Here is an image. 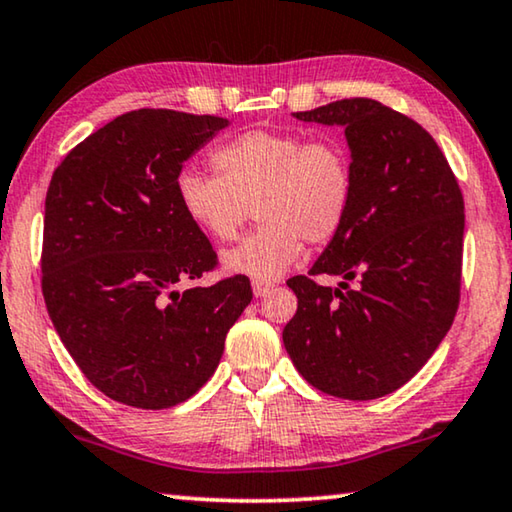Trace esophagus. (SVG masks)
<instances>
[{"mask_svg":"<svg viewBox=\"0 0 512 512\" xmlns=\"http://www.w3.org/2000/svg\"><path fill=\"white\" fill-rule=\"evenodd\" d=\"M251 288H254L256 298H263V295H268L272 291V284H270V281H254Z\"/></svg>","mask_w":512,"mask_h":512,"instance_id":"34e87169","label":"esophagus"}]
</instances>
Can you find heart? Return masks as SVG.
Returning <instances> with one entry per match:
<instances>
[{
    "label": "heart",
    "instance_id": "heart-1",
    "mask_svg": "<svg viewBox=\"0 0 512 512\" xmlns=\"http://www.w3.org/2000/svg\"><path fill=\"white\" fill-rule=\"evenodd\" d=\"M219 175L187 168L177 201L191 224L217 242L238 238L251 210L261 228L224 254V270L256 281L284 274L302 254L342 233L353 205V168L337 140L247 131L212 154Z\"/></svg>",
    "mask_w": 512,
    "mask_h": 512
}]
</instances>
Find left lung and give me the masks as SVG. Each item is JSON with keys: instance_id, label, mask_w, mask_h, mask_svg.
Wrapping results in <instances>:
<instances>
[{"instance_id": "1", "label": "left lung", "mask_w": 512, "mask_h": 512, "mask_svg": "<svg viewBox=\"0 0 512 512\" xmlns=\"http://www.w3.org/2000/svg\"><path fill=\"white\" fill-rule=\"evenodd\" d=\"M293 115L344 127L353 205L307 277L286 281L298 311L284 346L302 379L325 395L358 402L390 395L420 372L455 321L462 191L436 140L379 101L358 96ZM318 273L345 281L321 287Z\"/></svg>"}]
</instances>
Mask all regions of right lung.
<instances>
[{"label":"right lung","instance_id":"1","mask_svg":"<svg viewBox=\"0 0 512 512\" xmlns=\"http://www.w3.org/2000/svg\"><path fill=\"white\" fill-rule=\"evenodd\" d=\"M226 127L131 110L73 147L50 180L43 300L80 372L120 404L159 411L196 395L254 295L242 274L180 291L217 268V251L182 212L177 175Z\"/></svg>","mask_w":512,"mask_h":512}]
</instances>
